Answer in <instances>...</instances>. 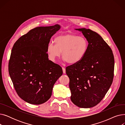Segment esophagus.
<instances>
[{"label":"esophagus","mask_w":125,"mask_h":125,"mask_svg":"<svg viewBox=\"0 0 125 125\" xmlns=\"http://www.w3.org/2000/svg\"><path fill=\"white\" fill-rule=\"evenodd\" d=\"M62 69H63V73H66V69H65V68L64 67H62Z\"/></svg>","instance_id":"obj_1"}]
</instances>
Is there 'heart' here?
I'll list each match as a JSON object with an SVG mask.
<instances>
[{"mask_svg":"<svg viewBox=\"0 0 125 125\" xmlns=\"http://www.w3.org/2000/svg\"><path fill=\"white\" fill-rule=\"evenodd\" d=\"M56 45L50 43L47 52L50 60L55 62L61 56L68 63L74 64L81 61L86 55L88 42L82 36L72 34L60 35L55 39Z\"/></svg>","mask_w":125,"mask_h":125,"instance_id":"obj_1","label":"heart"}]
</instances>
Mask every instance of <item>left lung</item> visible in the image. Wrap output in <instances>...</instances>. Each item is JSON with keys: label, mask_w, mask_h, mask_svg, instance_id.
Listing matches in <instances>:
<instances>
[{"label": "left lung", "mask_w": 125, "mask_h": 125, "mask_svg": "<svg viewBox=\"0 0 125 125\" xmlns=\"http://www.w3.org/2000/svg\"><path fill=\"white\" fill-rule=\"evenodd\" d=\"M75 30L82 32L89 44L81 61L66 68L70 99L78 107L90 108L102 100L112 84L114 56L109 46L97 33L90 29Z\"/></svg>", "instance_id": "left-lung-1"}]
</instances>
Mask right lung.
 <instances>
[{"instance_id":"right-lung-1","label":"right lung","mask_w":125,"mask_h":125,"mask_svg":"<svg viewBox=\"0 0 125 125\" xmlns=\"http://www.w3.org/2000/svg\"><path fill=\"white\" fill-rule=\"evenodd\" d=\"M60 25L38 27L14 43L9 72L17 93L25 101L41 104L51 96L56 82L63 74L60 65L49 60L47 47Z\"/></svg>"}]
</instances>
